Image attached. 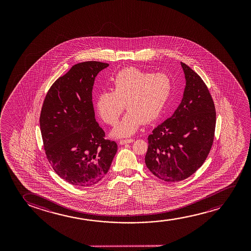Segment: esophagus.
Returning a JSON list of instances; mask_svg holds the SVG:
<instances>
[{
	"mask_svg": "<svg viewBox=\"0 0 251 251\" xmlns=\"http://www.w3.org/2000/svg\"><path fill=\"white\" fill-rule=\"evenodd\" d=\"M134 140L133 139H126V140H121L119 141V144L120 145H125L127 144V143H131V142H133Z\"/></svg>",
	"mask_w": 251,
	"mask_h": 251,
	"instance_id": "esophagus-1",
	"label": "esophagus"
}]
</instances>
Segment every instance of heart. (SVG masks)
Returning a JSON list of instances; mask_svg holds the SVG:
<instances>
[{"instance_id": "1", "label": "heart", "mask_w": 251, "mask_h": 251, "mask_svg": "<svg viewBox=\"0 0 251 251\" xmlns=\"http://www.w3.org/2000/svg\"><path fill=\"white\" fill-rule=\"evenodd\" d=\"M172 87V79L165 74L127 68L112 79V92L103 91L99 94L97 111L106 124L115 125L125 104L128 112L111 134L114 137L128 136L137 131L142 122L151 123L161 115Z\"/></svg>"}]
</instances>
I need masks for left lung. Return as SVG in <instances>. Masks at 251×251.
<instances>
[{"instance_id":"1","label":"left lung","mask_w":251,"mask_h":251,"mask_svg":"<svg viewBox=\"0 0 251 251\" xmlns=\"http://www.w3.org/2000/svg\"><path fill=\"white\" fill-rule=\"evenodd\" d=\"M186 86L182 102L172 117L148 136L145 157L149 171L165 182H179L202 165L213 146L216 111L206 84L181 62Z\"/></svg>"}]
</instances>
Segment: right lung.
Here are the masks:
<instances>
[{"mask_svg":"<svg viewBox=\"0 0 251 251\" xmlns=\"http://www.w3.org/2000/svg\"><path fill=\"white\" fill-rule=\"evenodd\" d=\"M108 66L95 61L73 66L50 86L43 103L39 123L45 154L56 174L73 185L98 183L117 153V143L103 138L92 101L95 78Z\"/></svg>","mask_w":251,"mask_h":251,"instance_id":"obj_1","label":"right lung"}]
</instances>
